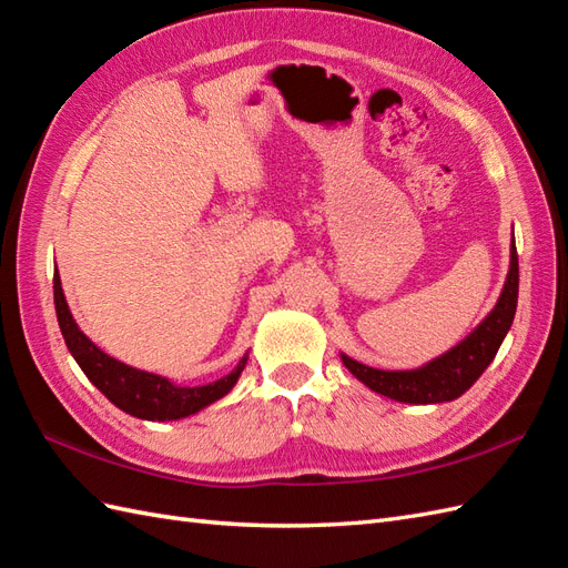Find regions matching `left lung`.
I'll use <instances>...</instances> for the list:
<instances>
[{"label": "left lung", "instance_id": "left-lung-1", "mask_svg": "<svg viewBox=\"0 0 568 568\" xmlns=\"http://www.w3.org/2000/svg\"><path fill=\"white\" fill-rule=\"evenodd\" d=\"M518 304V254L516 244L511 242V266L504 290L499 295L497 307H494L483 324H479L468 338L460 341L448 353L427 362L425 367L408 372H386L362 365V362L341 355L343 365L353 372V376L369 386L376 394L394 398L398 403H446L463 396L483 374L489 362L497 355L501 341L506 338L508 328L514 324Z\"/></svg>", "mask_w": 568, "mask_h": 568}]
</instances>
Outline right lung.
<instances>
[{
	"label": "right lung",
	"instance_id": "1",
	"mask_svg": "<svg viewBox=\"0 0 568 568\" xmlns=\"http://www.w3.org/2000/svg\"><path fill=\"white\" fill-rule=\"evenodd\" d=\"M54 310H57V322H60L69 353L74 355L83 374L89 376L93 386L110 403H114L120 410L134 415L139 419L165 423V419H182L199 413L201 408H206V405L230 394L246 365V357H250L244 355L235 369L213 384L178 386L170 379H165V376L124 365V362L114 359L108 353L100 351L89 336H83V331L77 326L74 316L69 312V304L62 293L60 273H54Z\"/></svg>",
	"mask_w": 568,
	"mask_h": 568
}]
</instances>
